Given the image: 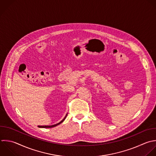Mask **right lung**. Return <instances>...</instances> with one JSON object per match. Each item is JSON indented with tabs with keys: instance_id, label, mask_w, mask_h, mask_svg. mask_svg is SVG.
I'll use <instances>...</instances> for the list:
<instances>
[{
	"instance_id": "1",
	"label": "right lung",
	"mask_w": 156,
	"mask_h": 156,
	"mask_svg": "<svg viewBox=\"0 0 156 156\" xmlns=\"http://www.w3.org/2000/svg\"><path fill=\"white\" fill-rule=\"evenodd\" d=\"M67 115H68V113L66 115V116H65V117L60 121V122H59L58 123H57V124H54V125H51V126H38V127H40V128H51V127H55V126H58V125H59L60 124H61L62 122H63V121H64V120L66 119V116H67Z\"/></svg>"
}]
</instances>
